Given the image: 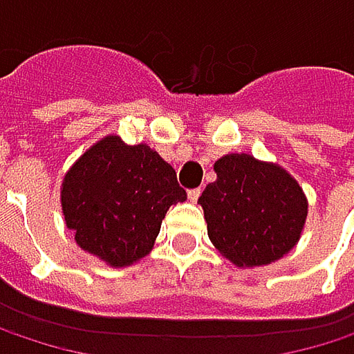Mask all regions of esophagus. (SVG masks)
<instances>
[{"mask_svg": "<svg viewBox=\"0 0 354 354\" xmlns=\"http://www.w3.org/2000/svg\"><path fill=\"white\" fill-rule=\"evenodd\" d=\"M198 196H201V188H192V190H188V198H190L192 203H196V201H198Z\"/></svg>", "mask_w": 354, "mask_h": 354, "instance_id": "obj_1", "label": "esophagus"}]
</instances>
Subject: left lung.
<instances>
[{
  "instance_id": "left-lung-1",
  "label": "left lung",
  "mask_w": 354,
  "mask_h": 354,
  "mask_svg": "<svg viewBox=\"0 0 354 354\" xmlns=\"http://www.w3.org/2000/svg\"><path fill=\"white\" fill-rule=\"evenodd\" d=\"M217 180L198 203L209 240L236 266H262L299 242L308 198L297 180L277 164L227 153L213 166Z\"/></svg>"
}]
</instances>
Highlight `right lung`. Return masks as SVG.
<instances>
[{"label":"right lung","instance_id":"add662e5","mask_svg":"<svg viewBox=\"0 0 354 354\" xmlns=\"http://www.w3.org/2000/svg\"><path fill=\"white\" fill-rule=\"evenodd\" d=\"M186 201L174 168L149 145L108 135L65 174L61 207L77 246L110 266L147 256L168 209Z\"/></svg>","mask_w":354,"mask_h":354}]
</instances>
